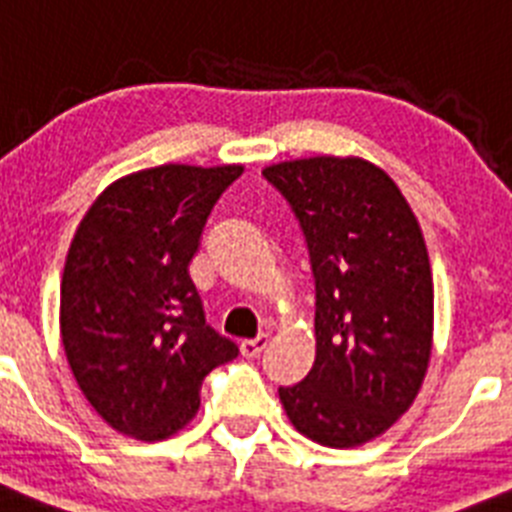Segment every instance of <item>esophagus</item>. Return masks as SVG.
I'll list each match as a JSON object with an SVG mask.
<instances>
[{
  "mask_svg": "<svg viewBox=\"0 0 512 512\" xmlns=\"http://www.w3.org/2000/svg\"><path fill=\"white\" fill-rule=\"evenodd\" d=\"M265 349H268V336L247 338V341L239 343V351H242V356H247V359H255V356L263 354Z\"/></svg>",
  "mask_w": 512,
  "mask_h": 512,
  "instance_id": "esophagus-1",
  "label": "esophagus"
}]
</instances>
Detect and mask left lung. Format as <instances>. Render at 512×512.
I'll use <instances>...</instances> for the list:
<instances>
[{"mask_svg":"<svg viewBox=\"0 0 512 512\" xmlns=\"http://www.w3.org/2000/svg\"><path fill=\"white\" fill-rule=\"evenodd\" d=\"M263 174L294 210L315 276V364L278 395L296 432L356 448L409 411L427 375L435 289L422 229L364 158H299Z\"/></svg>","mask_w":512,"mask_h":512,"instance_id":"obj_1","label":"left lung"}]
</instances>
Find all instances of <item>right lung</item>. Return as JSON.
<instances>
[{
	"label": "right lung",
	"mask_w": 512,
	"mask_h": 512,
	"mask_svg": "<svg viewBox=\"0 0 512 512\" xmlns=\"http://www.w3.org/2000/svg\"><path fill=\"white\" fill-rule=\"evenodd\" d=\"M244 166L166 163L109 184L67 252L59 328L77 385L135 440L174 435L205 375L239 349L205 322L190 278L205 221Z\"/></svg>",
	"instance_id": "right-lung-1"
}]
</instances>
